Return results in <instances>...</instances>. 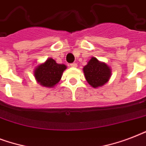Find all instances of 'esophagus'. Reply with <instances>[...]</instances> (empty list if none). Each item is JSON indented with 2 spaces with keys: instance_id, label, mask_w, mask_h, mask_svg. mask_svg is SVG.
<instances>
[{
  "instance_id": "34e87169",
  "label": "esophagus",
  "mask_w": 146,
  "mask_h": 146,
  "mask_svg": "<svg viewBox=\"0 0 146 146\" xmlns=\"http://www.w3.org/2000/svg\"><path fill=\"white\" fill-rule=\"evenodd\" d=\"M70 66H73V67H76L77 66V64L76 63H72V64H70Z\"/></svg>"
}]
</instances>
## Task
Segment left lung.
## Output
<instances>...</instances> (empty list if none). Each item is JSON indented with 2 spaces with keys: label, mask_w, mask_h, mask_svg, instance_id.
<instances>
[{
  "label": "left lung",
  "mask_w": 146,
  "mask_h": 146,
  "mask_svg": "<svg viewBox=\"0 0 146 146\" xmlns=\"http://www.w3.org/2000/svg\"><path fill=\"white\" fill-rule=\"evenodd\" d=\"M83 71L87 82L94 88L105 84L111 76V69L104 63L98 61L96 57L89 60L83 67Z\"/></svg>",
  "instance_id": "1"
}]
</instances>
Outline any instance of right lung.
Instances as JSON below:
<instances>
[{"mask_svg": "<svg viewBox=\"0 0 146 146\" xmlns=\"http://www.w3.org/2000/svg\"><path fill=\"white\" fill-rule=\"evenodd\" d=\"M66 68L64 64H57L54 60L49 58L35 69V79L43 86L53 87L61 79L62 73Z\"/></svg>", "mask_w": 146, "mask_h": 146, "instance_id": "1", "label": "right lung"}]
</instances>
